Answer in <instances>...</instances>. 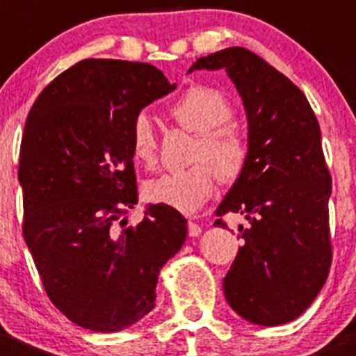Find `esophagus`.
I'll use <instances>...</instances> for the list:
<instances>
[{
    "label": "esophagus",
    "mask_w": 356,
    "mask_h": 356,
    "mask_svg": "<svg viewBox=\"0 0 356 356\" xmlns=\"http://www.w3.org/2000/svg\"><path fill=\"white\" fill-rule=\"evenodd\" d=\"M188 234L191 236V238H196V236L201 234V227L196 224V222H193V220L188 222Z\"/></svg>",
    "instance_id": "34e87169"
}]
</instances>
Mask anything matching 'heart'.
Instances as JSON below:
<instances>
[{
    "mask_svg": "<svg viewBox=\"0 0 356 356\" xmlns=\"http://www.w3.org/2000/svg\"><path fill=\"white\" fill-rule=\"evenodd\" d=\"M170 115L181 127L198 134L193 152V161L198 163L149 181L145 186V196L152 203L165 204L181 213H195L213 195L218 179L232 186L245 175L250 141L231 125L236 115L231 99L211 86L195 84L186 89L170 105ZM129 138L136 160L153 167L158 158V139L148 113L134 115Z\"/></svg>",
    "mask_w": 356,
    "mask_h": 356,
    "instance_id": "b5f03b06",
    "label": "heart"
}]
</instances>
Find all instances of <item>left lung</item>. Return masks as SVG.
I'll use <instances>...</instances> for the list:
<instances>
[{"instance_id":"obj_1","label":"left lung","mask_w":356,"mask_h":356,"mask_svg":"<svg viewBox=\"0 0 356 356\" xmlns=\"http://www.w3.org/2000/svg\"><path fill=\"white\" fill-rule=\"evenodd\" d=\"M225 68L248 115L250 161L218 207L246 218L224 294L248 322L281 325L300 317L325 284L332 261V179L321 127L307 96L284 74L239 46L201 56L191 70Z\"/></svg>"}]
</instances>
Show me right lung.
Returning <instances> with one entry per match:
<instances>
[{"instance_id":"1","label":"right lung","mask_w":356,"mask_h":356,"mask_svg":"<svg viewBox=\"0 0 356 356\" xmlns=\"http://www.w3.org/2000/svg\"><path fill=\"white\" fill-rule=\"evenodd\" d=\"M175 84L149 63L88 58L53 79L20 145L24 239L46 294L81 327L115 332L155 307L158 272L184 245L177 210L138 203L129 127Z\"/></svg>"}]
</instances>
